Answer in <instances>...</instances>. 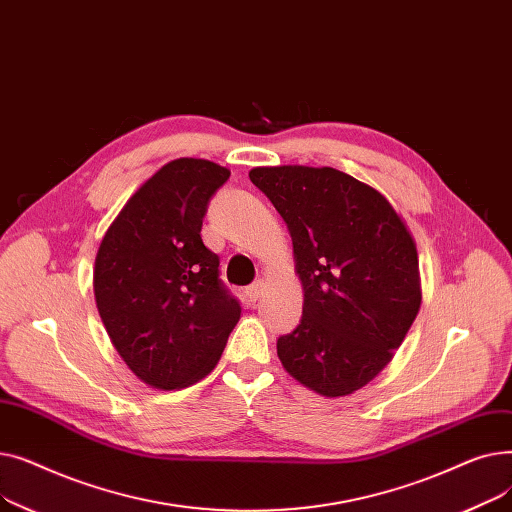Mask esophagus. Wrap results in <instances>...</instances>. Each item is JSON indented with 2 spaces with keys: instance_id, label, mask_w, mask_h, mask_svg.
Returning a JSON list of instances; mask_svg holds the SVG:
<instances>
[{
  "instance_id": "1",
  "label": "esophagus",
  "mask_w": 512,
  "mask_h": 512,
  "mask_svg": "<svg viewBox=\"0 0 512 512\" xmlns=\"http://www.w3.org/2000/svg\"><path fill=\"white\" fill-rule=\"evenodd\" d=\"M261 290H263V280H257V282H253L251 286H247V297H249L251 301H257Z\"/></svg>"
}]
</instances>
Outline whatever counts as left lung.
I'll use <instances>...</instances> for the list:
<instances>
[{"mask_svg": "<svg viewBox=\"0 0 512 512\" xmlns=\"http://www.w3.org/2000/svg\"><path fill=\"white\" fill-rule=\"evenodd\" d=\"M292 236L303 284L301 324L278 338L294 380L328 396L369 384L421 307L415 240L388 199L334 168H253Z\"/></svg>", "mask_w": 512, "mask_h": 512, "instance_id": "left-lung-1", "label": "left lung"}]
</instances>
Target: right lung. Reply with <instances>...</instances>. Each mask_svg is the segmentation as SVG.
I'll list each match as a JSON object with an SVG mask.
<instances>
[{
    "label": "right lung",
    "instance_id": "obj_1",
    "mask_svg": "<svg viewBox=\"0 0 512 512\" xmlns=\"http://www.w3.org/2000/svg\"><path fill=\"white\" fill-rule=\"evenodd\" d=\"M230 170L180 157L157 170L107 228L93 272L103 326L128 369L157 390L191 386L218 365L240 305L201 238Z\"/></svg>",
    "mask_w": 512,
    "mask_h": 512
}]
</instances>
